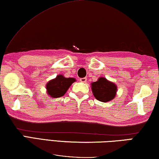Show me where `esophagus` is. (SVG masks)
<instances>
[{"label":"esophagus","instance_id":"esophagus-1","mask_svg":"<svg viewBox=\"0 0 159 159\" xmlns=\"http://www.w3.org/2000/svg\"><path fill=\"white\" fill-rule=\"evenodd\" d=\"M80 80L82 83H85V82H86V80H87V79H86V78H81V79H80Z\"/></svg>","mask_w":159,"mask_h":159}]
</instances>
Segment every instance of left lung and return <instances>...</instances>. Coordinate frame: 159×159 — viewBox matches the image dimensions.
Wrapping results in <instances>:
<instances>
[{
    "label": "left lung",
    "instance_id": "left-lung-1",
    "mask_svg": "<svg viewBox=\"0 0 159 159\" xmlns=\"http://www.w3.org/2000/svg\"><path fill=\"white\" fill-rule=\"evenodd\" d=\"M92 91L95 98L100 102H108L115 97L117 86L105 78H99L91 84Z\"/></svg>",
    "mask_w": 159,
    "mask_h": 159
}]
</instances>
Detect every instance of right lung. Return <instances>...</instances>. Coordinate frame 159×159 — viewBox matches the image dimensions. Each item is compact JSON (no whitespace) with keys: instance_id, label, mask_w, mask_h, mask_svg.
<instances>
[{"instance_id":"1","label":"right lung","mask_w":159,"mask_h":159,"mask_svg":"<svg viewBox=\"0 0 159 159\" xmlns=\"http://www.w3.org/2000/svg\"><path fill=\"white\" fill-rule=\"evenodd\" d=\"M74 78H65L62 75H57L56 79L48 82L46 85L47 93L52 98H59L64 95L73 83Z\"/></svg>"}]
</instances>
